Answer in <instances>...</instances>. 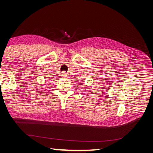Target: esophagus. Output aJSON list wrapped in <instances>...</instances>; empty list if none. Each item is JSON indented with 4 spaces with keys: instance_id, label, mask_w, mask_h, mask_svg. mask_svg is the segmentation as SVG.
Masks as SVG:
<instances>
[{
    "instance_id": "obj_1",
    "label": "esophagus",
    "mask_w": 153,
    "mask_h": 153,
    "mask_svg": "<svg viewBox=\"0 0 153 153\" xmlns=\"http://www.w3.org/2000/svg\"><path fill=\"white\" fill-rule=\"evenodd\" d=\"M61 77H62V78H67V74H66V73L63 72V73L61 74Z\"/></svg>"
}]
</instances>
